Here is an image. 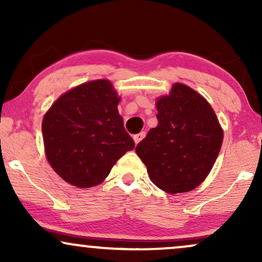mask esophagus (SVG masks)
I'll list each match as a JSON object with an SVG mask.
<instances>
[{"label":"esophagus","mask_w":262,"mask_h":262,"mask_svg":"<svg viewBox=\"0 0 262 262\" xmlns=\"http://www.w3.org/2000/svg\"><path fill=\"white\" fill-rule=\"evenodd\" d=\"M144 137H145V132H140V133H138V134H135L134 135V141H135V144H138L139 143L140 140H143L144 139Z\"/></svg>","instance_id":"1"}]
</instances>
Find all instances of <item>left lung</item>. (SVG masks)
<instances>
[{
    "instance_id": "obj_1",
    "label": "left lung",
    "mask_w": 262,
    "mask_h": 262,
    "mask_svg": "<svg viewBox=\"0 0 262 262\" xmlns=\"http://www.w3.org/2000/svg\"><path fill=\"white\" fill-rule=\"evenodd\" d=\"M158 125L135 148L151 182L169 193L196 188L214 165L223 130L200 93L175 83L156 102Z\"/></svg>"
}]
</instances>
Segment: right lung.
Here are the masks:
<instances>
[{
  "instance_id": "obj_1",
  "label": "right lung",
  "mask_w": 262,
  "mask_h": 262,
  "mask_svg": "<svg viewBox=\"0 0 262 262\" xmlns=\"http://www.w3.org/2000/svg\"><path fill=\"white\" fill-rule=\"evenodd\" d=\"M118 102L110 81H91L64 93L44 116L47 159L70 185H98L116 161L134 149L117 110Z\"/></svg>"
}]
</instances>
